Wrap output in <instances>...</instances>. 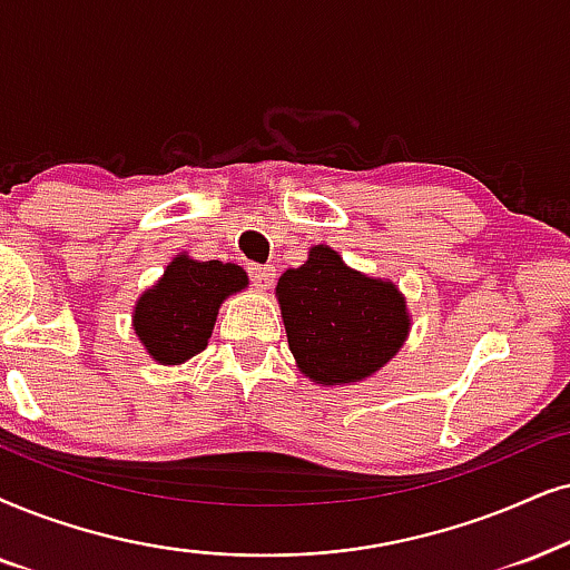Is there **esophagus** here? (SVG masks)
Wrapping results in <instances>:
<instances>
[{"label":"esophagus","mask_w":570,"mask_h":570,"mask_svg":"<svg viewBox=\"0 0 570 570\" xmlns=\"http://www.w3.org/2000/svg\"><path fill=\"white\" fill-rule=\"evenodd\" d=\"M249 276L257 289H271L273 281H276V268L273 265H249Z\"/></svg>","instance_id":"1"}]
</instances>
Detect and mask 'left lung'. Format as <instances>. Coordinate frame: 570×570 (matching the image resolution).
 <instances>
[{
    "mask_svg": "<svg viewBox=\"0 0 570 570\" xmlns=\"http://www.w3.org/2000/svg\"><path fill=\"white\" fill-rule=\"evenodd\" d=\"M276 299L302 376L321 386L371 379L410 334L405 294L389 278L350 268L328 244L278 278Z\"/></svg>",
    "mask_w": 570,
    "mask_h": 570,
    "instance_id": "1",
    "label": "left lung"
}]
</instances>
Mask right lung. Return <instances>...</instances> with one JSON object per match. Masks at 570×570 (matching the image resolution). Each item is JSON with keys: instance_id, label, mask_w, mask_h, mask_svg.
Here are the masks:
<instances>
[{"instance_id": "1", "label": "right lung", "mask_w": 570, "mask_h": 570, "mask_svg": "<svg viewBox=\"0 0 570 570\" xmlns=\"http://www.w3.org/2000/svg\"><path fill=\"white\" fill-rule=\"evenodd\" d=\"M247 286L249 278L242 265L202 263L181 252L168 263L157 284L136 299L134 334L155 363L181 365L207 347L223 302Z\"/></svg>"}]
</instances>
